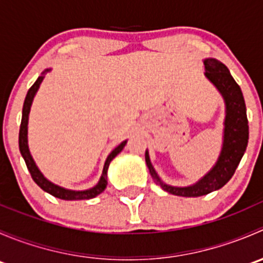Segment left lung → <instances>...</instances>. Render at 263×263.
Masks as SVG:
<instances>
[{"instance_id": "8db88e82", "label": "left lung", "mask_w": 263, "mask_h": 263, "mask_svg": "<svg viewBox=\"0 0 263 263\" xmlns=\"http://www.w3.org/2000/svg\"><path fill=\"white\" fill-rule=\"evenodd\" d=\"M205 76L216 87L217 91L224 99L225 119L222 131V145L219 158L213 168L197 182L185 187H177L165 183L156 173L146 150L145 160L151 177L156 184L164 191L182 197H200L224 187L234 174L239 165L248 145V119L245 98L239 85L235 82L229 70L224 63L215 58H205Z\"/></svg>"}]
</instances>
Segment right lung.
<instances>
[{
	"label": "right lung",
	"instance_id": "add662e5",
	"mask_svg": "<svg viewBox=\"0 0 263 263\" xmlns=\"http://www.w3.org/2000/svg\"><path fill=\"white\" fill-rule=\"evenodd\" d=\"M52 68H46V70L42 72V75L36 79V81L34 82L33 86L29 89L28 94H26L25 102H24L23 107V117H21V124H20V132H18V148H20V153L23 155L24 160H25L26 166H28L29 172L31 174V178L34 179V182L39 185L43 191H46L49 195L54 196V197L61 198V200L66 201H78V200H90V198L97 197L98 195L103 192V191L107 188L108 184V168H109V164L113 159L123 150V147L126 146L127 140L122 141L121 144L117 146L112 153L108 155L107 160H105L104 166H103L102 177H100L99 182L94 185V187L89 188V190H82V191H75V190H68V188L61 187V185L54 184L53 182H50L49 179H47L44 177V174L42 173L41 169L36 165L35 160L31 156L30 150H29L28 145V123H29V113H30L31 104H33V100L35 98L36 91L41 87V84L43 82L44 78H46V73H48Z\"/></svg>",
	"mask_w": 263,
	"mask_h": 263
}]
</instances>
